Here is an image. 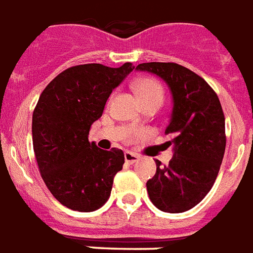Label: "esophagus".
Instances as JSON below:
<instances>
[{
	"mask_svg": "<svg viewBox=\"0 0 253 253\" xmlns=\"http://www.w3.org/2000/svg\"><path fill=\"white\" fill-rule=\"evenodd\" d=\"M124 158H125V162H126L128 165H133V163H136V162L140 159L139 155L133 154V152H129V151L125 152Z\"/></svg>",
	"mask_w": 253,
	"mask_h": 253,
	"instance_id": "obj_1",
	"label": "esophagus"
}]
</instances>
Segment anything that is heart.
<instances>
[{"label": "heart", "instance_id": "heart-1", "mask_svg": "<svg viewBox=\"0 0 253 253\" xmlns=\"http://www.w3.org/2000/svg\"><path fill=\"white\" fill-rule=\"evenodd\" d=\"M134 91L137 94L141 102L149 101V99H163V88L158 81L152 78L139 79L134 84Z\"/></svg>", "mask_w": 253, "mask_h": 253}]
</instances>
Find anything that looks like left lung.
Returning a JSON list of instances; mask_svg holds the SVG:
<instances>
[{"mask_svg": "<svg viewBox=\"0 0 253 253\" xmlns=\"http://www.w3.org/2000/svg\"><path fill=\"white\" fill-rule=\"evenodd\" d=\"M137 71L158 75L169 86L172 110L166 133L172 134L174 156L167 166L156 160L147 182L152 204L166 213H183L204 200L224 158L225 117L220 99L208 82L176 63H141Z\"/></svg>", "mask_w": 253, "mask_h": 253, "instance_id": "8db88e82", "label": "left lung"}]
</instances>
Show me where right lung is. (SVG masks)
Instances as JSON below:
<instances>
[{"instance_id": "add662e5", "label": "right lung", "mask_w": 253, "mask_h": 253, "mask_svg": "<svg viewBox=\"0 0 253 253\" xmlns=\"http://www.w3.org/2000/svg\"><path fill=\"white\" fill-rule=\"evenodd\" d=\"M133 68L132 63L74 66L53 78L39 98L32 116L33 151L45 186L68 209L93 211L110 197L124 152L99 149L88 141V130Z\"/></svg>"}]
</instances>
